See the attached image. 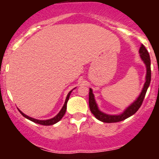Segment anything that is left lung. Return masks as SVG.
I'll list each match as a JSON object with an SVG mask.
<instances>
[{"label":"left lung","instance_id":"obj_1","mask_svg":"<svg viewBox=\"0 0 159 159\" xmlns=\"http://www.w3.org/2000/svg\"><path fill=\"white\" fill-rule=\"evenodd\" d=\"M140 57H141L142 60H143V62L145 63L146 66H147V75H146V82L144 84V87L143 88L141 94L139 96L137 99L134 101L129 107H127L126 110L124 111L123 114L119 115V116H109V115H106V114L102 113L98 109L96 102H95V99H94V95L92 93V90L90 88L89 92V107L90 110L93 114L95 117L97 119H99V121H102L103 123H117V122L123 121L124 119H127L130 116H133L134 113L137 112V111L141 107L142 103L143 102V99L145 98L146 93H147V88H148L150 83H151V59H150V55H149L148 51L145 48V46L142 44L139 49Z\"/></svg>","mask_w":159,"mask_h":159}]
</instances>
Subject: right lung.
<instances>
[{"instance_id": "1", "label": "right lung", "mask_w": 159, "mask_h": 159, "mask_svg": "<svg viewBox=\"0 0 159 159\" xmlns=\"http://www.w3.org/2000/svg\"><path fill=\"white\" fill-rule=\"evenodd\" d=\"M71 91L69 92V93L67 94V98H66V100H65V102H64V107H63L62 109L60 110V111L59 112L58 115H57V116H56L54 118H52V119H48V120H38V119H33V118L29 117V116H26V115H25L23 112L20 111V110H19V111H20V113L21 114L22 116H24V117H25L26 119H29V120H31V121L34 122V123H38V124L43 125V126H50V125H53V124H55V123H57V122L60 121V119L63 118V116H64V114H65V112H66V110H67V101H68V99H69L70 94H71Z\"/></svg>"}]
</instances>
